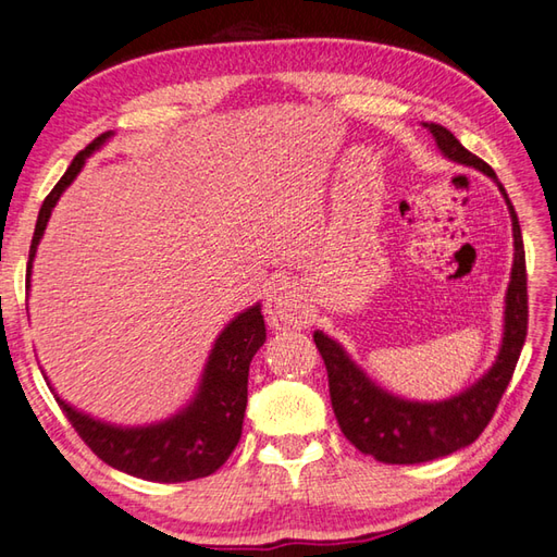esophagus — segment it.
Returning a JSON list of instances; mask_svg holds the SVG:
<instances>
[{"instance_id":"1","label":"esophagus","mask_w":557,"mask_h":557,"mask_svg":"<svg viewBox=\"0 0 557 557\" xmlns=\"http://www.w3.org/2000/svg\"><path fill=\"white\" fill-rule=\"evenodd\" d=\"M265 315L272 329L285 331L292 325H301L307 319V311H304V301L297 287L289 285V282H280L270 289L265 299Z\"/></svg>"}]
</instances>
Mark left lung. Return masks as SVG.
I'll list each match as a JSON object with an SVG mask.
<instances>
[{"instance_id": "left-lung-1", "label": "left lung", "mask_w": 557, "mask_h": 557, "mask_svg": "<svg viewBox=\"0 0 557 557\" xmlns=\"http://www.w3.org/2000/svg\"><path fill=\"white\" fill-rule=\"evenodd\" d=\"M432 135L442 157L483 171L497 183L511 216L515 236V263L509 272L505 294V325L503 345L493 367L473 381L471 386L444 400H408L381 388L345 347L323 331L313 333V343L329 369L331 403L337 424L359 451L374 456L381 463H422L449 456L473 444L493 420L499 398L515 374L517 359L527 341V258L521 228L509 195L497 181L495 171L483 159L471 154L449 129L434 123H422Z\"/></svg>"}]
</instances>
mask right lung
<instances>
[{"instance_id":"1","label":"right lung","mask_w":557,"mask_h":557,"mask_svg":"<svg viewBox=\"0 0 557 557\" xmlns=\"http://www.w3.org/2000/svg\"><path fill=\"white\" fill-rule=\"evenodd\" d=\"M115 133H103L74 157L70 169L42 202L28 253L26 287L30 292L33 260L54 205L79 176L86 159L101 149ZM265 343V321L260 304L244 309L216 335L193 398L173 416L147 424H113L64 400L46 376L54 400L79 437L108 466L151 483H185L212 475L242 440L244 412L248 403V367Z\"/></svg>"}]
</instances>
